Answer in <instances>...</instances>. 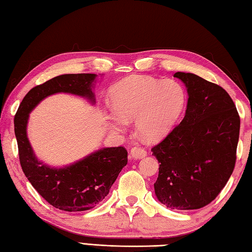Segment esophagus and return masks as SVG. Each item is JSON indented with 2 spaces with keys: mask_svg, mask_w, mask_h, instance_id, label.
Returning <instances> with one entry per match:
<instances>
[{
  "mask_svg": "<svg viewBox=\"0 0 252 252\" xmlns=\"http://www.w3.org/2000/svg\"><path fill=\"white\" fill-rule=\"evenodd\" d=\"M130 156H131V158H133V159H142V158L147 156V152H146L144 148L134 147V148L131 149Z\"/></svg>",
  "mask_w": 252,
  "mask_h": 252,
  "instance_id": "34e87169",
  "label": "esophagus"
}]
</instances>
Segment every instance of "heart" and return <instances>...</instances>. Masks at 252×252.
I'll use <instances>...</instances> for the list:
<instances>
[{"instance_id":"b5f03b06","label":"heart","mask_w":252,"mask_h":252,"mask_svg":"<svg viewBox=\"0 0 252 252\" xmlns=\"http://www.w3.org/2000/svg\"><path fill=\"white\" fill-rule=\"evenodd\" d=\"M110 104L114 111L107 117V125L112 132H125L127 122L134 120L138 135L156 142L167 136L180 119L186 92L173 79L130 76L111 89Z\"/></svg>"}]
</instances>
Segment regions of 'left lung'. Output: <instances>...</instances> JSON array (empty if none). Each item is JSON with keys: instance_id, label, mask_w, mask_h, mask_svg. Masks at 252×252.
Returning <instances> with one entry per match:
<instances>
[{"instance_id": "obj_1", "label": "left lung", "mask_w": 252, "mask_h": 252, "mask_svg": "<svg viewBox=\"0 0 252 252\" xmlns=\"http://www.w3.org/2000/svg\"><path fill=\"white\" fill-rule=\"evenodd\" d=\"M185 84V116L152 152L159 161L155 194L165 207L192 210L207 206L231 178L240 119L234 101L218 84L175 72Z\"/></svg>"}]
</instances>
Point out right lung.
<instances>
[{
  "label": "right lung",
  "mask_w": 252,
  "mask_h": 252,
  "mask_svg": "<svg viewBox=\"0 0 252 252\" xmlns=\"http://www.w3.org/2000/svg\"><path fill=\"white\" fill-rule=\"evenodd\" d=\"M97 74L69 73L31 89L16 112L14 126L20 165L26 178L44 199L60 210L85 211L108 195L123 167L127 152L123 147H104L63 167H51L37 159L27 135L29 115L47 96L68 93L95 104L93 88Z\"/></svg>",
  "instance_id": "1"
}]
</instances>
